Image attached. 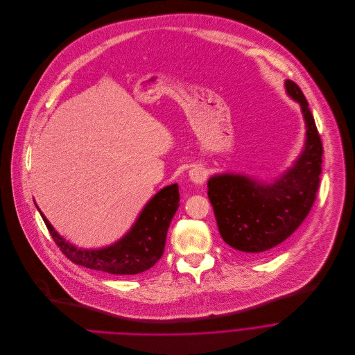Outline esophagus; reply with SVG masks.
<instances>
[{
  "label": "esophagus",
  "instance_id": "1",
  "mask_svg": "<svg viewBox=\"0 0 355 355\" xmlns=\"http://www.w3.org/2000/svg\"><path fill=\"white\" fill-rule=\"evenodd\" d=\"M189 176H190V180H191L193 183L201 184V183H204V182L207 180L208 173H207L205 168H202V166H194L193 169H190Z\"/></svg>",
  "mask_w": 355,
  "mask_h": 355
}]
</instances>
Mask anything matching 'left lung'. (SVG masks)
Returning <instances> with one entry per match:
<instances>
[{
    "instance_id": "1",
    "label": "left lung",
    "mask_w": 355,
    "mask_h": 355,
    "mask_svg": "<svg viewBox=\"0 0 355 355\" xmlns=\"http://www.w3.org/2000/svg\"><path fill=\"white\" fill-rule=\"evenodd\" d=\"M287 94L301 105L306 124V143L294 166L272 183L243 175H217L208 183L224 242L243 257L263 256L290 238L308 217L320 183L323 146L306 98L294 83Z\"/></svg>"
}]
</instances>
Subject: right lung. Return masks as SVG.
<instances>
[{
    "mask_svg": "<svg viewBox=\"0 0 355 355\" xmlns=\"http://www.w3.org/2000/svg\"><path fill=\"white\" fill-rule=\"evenodd\" d=\"M179 201L176 183L164 187L141 211L127 235L116 243L96 250H85L71 245L55 232L40 209L39 212L51 238L67 259L96 271L130 275L150 270L162 257L168 228Z\"/></svg>",
    "mask_w": 355,
    "mask_h": 355,
    "instance_id": "add662e5",
    "label": "right lung"
}]
</instances>
